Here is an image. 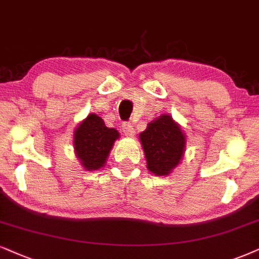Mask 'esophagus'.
<instances>
[{
	"label": "esophagus",
	"instance_id": "esophagus-1",
	"mask_svg": "<svg viewBox=\"0 0 259 259\" xmlns=\"http://www.w3.org/2000/svg\"><path fill=\"white\" fill-rule=\"evenodd\" d=\"M123 132H124V135L127 137H133L134 135H135V129H134L132 123L123 124Z\"/></svg>",
	"mask_w": 259,
	"mask_h": 259
}]
</instances>
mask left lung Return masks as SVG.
Masks as SVG:
<instances>
[{"label":"left lung","instance_id":"8db88e82","mask_svg":"<svg viewBox=\"0 0 259 259\" xmlns=\"http://www.w3.org/2000/svg\"><path fill=\"white\" fill-rule=\"evenodd\" d=\"M147 167L156 176H166L181 161L185 135L168 114H162L140 134Z\"/></svg>","mask_w":259,"mask_h":259}]
</instances>
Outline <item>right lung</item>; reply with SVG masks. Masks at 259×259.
<instances>
[{"label":"right lung","mask_w":259,"mask_h":259,"mask_svg":"<svg viewBox=\"0 0 259 259\" xmlns=\"http://www.w3.org/2000/svg\"><path fill=\"white\" fill-rule=\"evenodd\" d=\"M119 134L113 127H107L97 114H88L78 124L74 135V148L77 158L88 171L103 167L114 141Z\"/></svg>","instance_id":"1"}]
</instances>
